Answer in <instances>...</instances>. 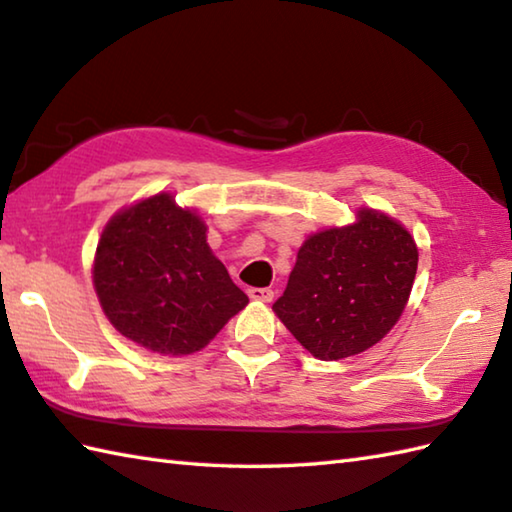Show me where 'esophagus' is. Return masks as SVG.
<instances>
[{
	"label": "esophagus",
	"mask_w": 512,
	"mask_h": 512,
	"mask_svg": "<svg viewBox=\"0 0 512 512\" xmlns=\"http://www.w3.org/2000/svg\"><path fill=\"white\" fill-rule=\"evenodd\" d=\"M248 295H250V300H255V302H271L275 293L271 291V288H250Z\"/></svg>",
	"instance_id": "esophagus-1"
}]
</instances>
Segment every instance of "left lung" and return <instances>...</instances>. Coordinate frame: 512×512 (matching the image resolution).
Here are the masks:
<instances>
[{
  "label": "left lung",
  "instance_id": "8db88e82",
  "mask_svg": "<svg viewBox=\"0 0 512 512\" xmlns=\"http://www.w3.org/2000/svg\"><path fill=\"white\" fill-rule=\"evenodd\" d=\"M416 266L410 232L383 212L362 208L356 224L304 241L273 311L315 358L356 356L401 318Z\"/></svg>",
  "mask_w": 512,
  "mask_h": 512
}]
</instances>
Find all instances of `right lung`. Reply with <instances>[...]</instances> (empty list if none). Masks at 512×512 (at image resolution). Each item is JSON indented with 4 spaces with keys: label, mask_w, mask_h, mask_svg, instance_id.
Listing matches in <instances>:
<instances>
[{
    "label": "right lung",
    "mask_w": 512,
    "mask_h": 512,
    "mask_svg": "<svg viewBox=\"0 0 512 512\" xmlns=\"http://www.w3.org/2000/svg\"><path fill=\"white\" fill-rule=\"evenodd\" d=\"M206 224L161 192L120 210L96 248L102 311L136 345L165 356L199 351L248 304L212 255Z\"/></svg>",
    "instance_id": "right-lung-1"
}]
</instances>
